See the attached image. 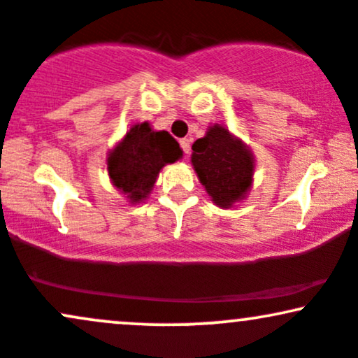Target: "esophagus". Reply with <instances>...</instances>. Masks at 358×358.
Returning <instances> with one entry per match:
<instances>
[{
	"mask_svg": "<svg viewBox=\"0 0 358 358\" xmlns=\"http://www.w3.org/2000/svg\"><path fill=\"white\" fill-rule=\"evenodd\" d=\"M180 146H182L185 156L190 155V139H187V138L180 139Z\"/></svg>",
	"mask_w": 358,
	"mask_h": 358,
	"instance_id": "obj_1",
	"label": "esophagus"
}]
</instances>
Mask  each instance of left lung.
Wrapping results in <instances>:
<instances>
[{"label":"left lung","instance_id":"left-lung-1","mask_svg":"<svg viewBox=\"0 0 358 358\" xmlns=\"http://www.w3.org/2000/svg\"><path fill=\"white\" fill-rule=\"evenodd\" d=\"M192 150L193 170L217 207L232 208L249 195L256 159L241 138L225 126L212 124Z\"/></svg>","mask_w":358,"mask_h":358}]
</instances>
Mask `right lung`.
Masks as SVG:
<instances>
[{"mask_svg":"<svg viewBox=\"0 0 358 358\" xmlns=\"http://www.w3.org/2000/svg\"><path fill=\"white\" fill-rule=\"evenodd\" d=\"M182 148L168 131H155L148 121L136 122L108 153V173L113 187L127 202L143 203L153 190L163 166L178 162Z\"/></svg>","mask_w":358,"mask_h":358,"instance_id":"add662e5","label":"right lung"}]
</instances>
